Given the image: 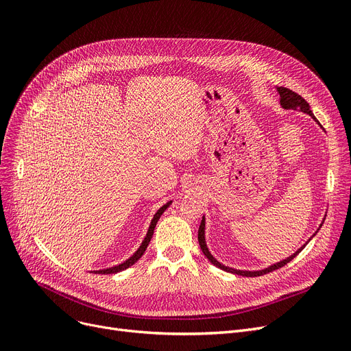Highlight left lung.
Here are the masks:
<instances>
[{
  "label": "left lung",
  "instance_id": "left-lung-1",
  "mask_svg": "<svg viewBox=\"0 0 351 351\" xmlns=\"http://www.w3.org/2000/svg\"><path fill=\"white\" fill-rule=\"evenodd\" d=\"M277 91H278V94H280V104H281L282 108H286V110H298V111L307 112V114L311 117V119H314V120L317 121V119L314 117L313 111L310 110L308 103L306 101V99H304L302 95H298L297 93H294V91H291V90H289V88H286V87H277ZM317 123H319V121H317ZM319 124H320V123H319ZM320 227H322V224H320ZM204 230H206V219L203 217L202 224H199V227H198V243H199V247H202L203 254L210 260V263L214 264L215 267H219V269H221V270H224V271H228V273H232V274H239V276H244V277H258V276H263V274H267V273H271V271H274V270H278L280 267H282V265H286L287 263H290L300 252H302V250H303V248L306 247V244H307V243H306L302 248H298L293 256L287 257L286 260H282V261H280V263H276V264H273V265H270V267H267V269H264V270H258V271H244V270L231 269V267H227V265L221 264L220 261H217V260L211 256V253L208 252V248H207V244H206ZM319 230H320V228H319ZM319 230H317V231H319ZM317 231L314 232V236L317 234ZM310 240H311V239H310ZM310 240H308V241H310Z\"/></svg>",
  "mask_w": 351,
  "mask_h": 351
}]
</instances>
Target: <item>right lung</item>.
Segmentation results:
<instances>
[{"label": "right lung", "mask_w": 351, "mask_h": 351, "mask_svg": "<svg viewBox=\"0 0 351 351\" xmlns=\"http://www.w3.org/2000/svg\"><path fill=\"white\" fill-rule=\"evenodd\" d=\"M171 204V202H169L167 204H164L156 214H154V217H153V220H152V224H149V227H148V231H147V236L144 237V241L141 243V245H140V248L137 250V252L132 254L128 260H125L124 263H121V264H119V265H114V267H110V269H104V270H97V271H91V273H95V274H114V273H119V271H123V270H125V269H128L130 265H132L134 264L136 261H138L140 258H141V256L145 253V250H147V245H148V243H149V240H152V237H153V234H154V228H156V224H157V221L160 220V217H161V214L167 210V207H169Z\"/></svg>", "instance_id": "add662e5"}]
</instances>
